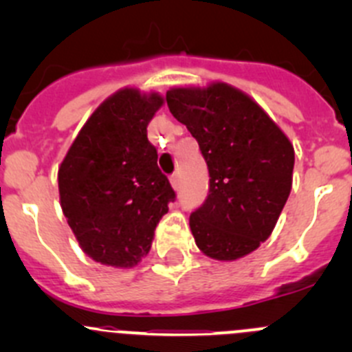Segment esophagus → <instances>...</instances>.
Here are the masks:
<instances>
[{"label": "esophagus", "mask_w": 352, "mask_h": 352, "mask_svg": "<svg viewBox=\"0 0 352 352\" xmlns=\"http://www.w3.org/2000/svg\"><path fill=\"white\" fill-rule=\"evenodd\" d=\"M170 184H172V187L173 189H179L180 187V177H179V173H173L172 177H170Z\"/></svg>", "instance_id": "34e87169"}]
</instances>
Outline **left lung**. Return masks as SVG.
Masks as SVG:
<instances>
[{"label": "left lung", "mask_w": 352, "mask_h": 352, "mask_svg": "<svg viewBox=\"0 0 352 352\" xmlns=\"http://www.w3.org/2000/svg\"><path fill=\"white\" fill-rule=\"evenodd\" d=\"M166 104L208 163V199L189 219L199 250L221 262L257 250L289 197L291 141L254 98L225 81L173 87Z\"/></svg>", "instance_id": "8db88e82"}]
</instances>
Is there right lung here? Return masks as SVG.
<instances>
[{"instance_id":"add662e5","label":"right lung","mask_w":352,"mask_h":352,"mask_svg":"<svg viewBox=\"0 0 352 352\" xmlns=\"http://www.w3.org/2000/svg\"><path fill=\"white\" fill-rule=\"evenodd\" d=\"M163 104L158 91L120 88L88 117L59 165L61 209L81 250L95 262L138 265L175 199L146 134Z\"/></svg>"}]
</instances>
